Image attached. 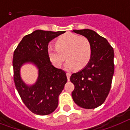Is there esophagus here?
<instances>
[{
	"label": "esophagus",
	"instance_id": "34e87169",
	"mask_svg": "<svg viewBox=\"0 0 130 130\" xmlns=\"http://www.w3.org/2000/svg\"><path fill=\"white\" fill-rule=\"evenodd\" d=\"M67 79H68V80L69 81L70 76H71V73H67Z\"/></svg>",
	"mask_w": 130,
	"mask_h": 130
}]
</instances>
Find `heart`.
Listing matches in <instances>:
<instances>
[{"mask_svg": "<svg viewBox=\"0 0 130 130\" xmlns=\"http://www.w3.org/2000/svg\"><path fill=\"white\" fill-rule=\"evenodd\" d=\"M47 51L50 60L57 67L61 66L66 56L67 69H71L74 67L76 69H81L91 59L92 45L86 37L66 33L56 40V47L49 46Z\"/></svg>", "mask_w": 130, "mask_h": 130, "instance_id": "heart-1", "label": "heart"}]
</instances>
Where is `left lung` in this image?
<instances>
[{"instance_id":"1","label":"left lung","mask_w":130,"mask_h":130,"mask_svg":"<svg viewBox=\"0 0 130 130\" xmlns=\"http://www.w3.org/2000/svg\"><path fill=\"white\" fill-rule=\"evenodd\" d=\"M73 32L90 40L92 56L83 69L71 76L70 80L74 85L72 97L82 108L95 109L105 102L111 88L115 70L113 48L94 31L86 29Z\"/></svg>"}]
</instances>
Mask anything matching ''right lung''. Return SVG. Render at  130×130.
<instances>
[{
  "label": "right lung",
  "instance_id": "1",
  "mask_svg": "<svg viewBox=\"0 0 130 130\" xmlns=\"http://www.w3.org/2000/svg\"><path fill=\"white\" fill-rule=\"evenodd\" d=\"M65 32L36 30L25 36L13 52L15 87L23 103L36 115H47L56 110L59 95L67 81L66 73L53 66L47 51L49 42ZM27 62L35 64L39 72L37 82L30 87L24 84L19 75L21 66Z\"/></svg>",
  "mask_w": 130,
  "mask_h": 130
}]
</instances>
